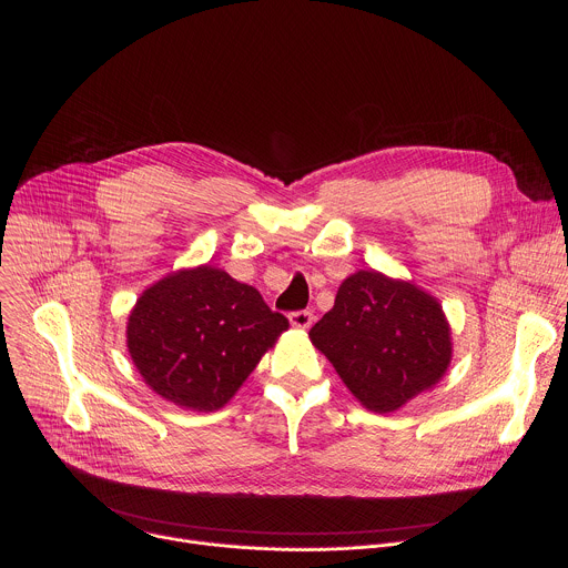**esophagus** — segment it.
Here are the masks:
<instances>
[{"mask_svg":"<svg viewBox=\"0 0 568 568\" xmlns=\"http://www.w3.org/2000/svg\"><path fill=\"white\" fill-rule=\"evenodd\" d=\"M312 312L310 310H296V312H290V323L294 328H310L312 326Z\"/></svg>","mask_w":568,"mask_h":568,"instance_id":"34e87169","label":"esophagus"}]
</instances>
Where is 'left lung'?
I'll return each instance as SVG.
<instances>
[{
	"instance_id": "left-lung-1",
	"label": "left lung",
	"mask_w": 568,
	"mask_h": 568,
	"mask_svg": "<svg viewBox=\"0 0 568 568\" xmlns=\"http://www.w3.org/2000/svg\"><path fill=\"white\" fill-rule=\"evenodd\" d=\"M351 393L375 414L399 409L432 388L452 359L449 326L438 301L379 272L348 276L310 331Z\"/></svg>"
}]
</instances>
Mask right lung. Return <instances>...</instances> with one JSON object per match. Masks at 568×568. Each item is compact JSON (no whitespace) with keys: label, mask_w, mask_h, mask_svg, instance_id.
I'll use <instances>...</instances> for the list:
<instances>
[{"label":"right lung","mask_w":568,"mask_h":568,"mask_svg":"<svg viewBox=\"0 0 568 568\" xmlns=\"http://www.w3.org/2000/svg\"><path fill=\"white\" fill-rule=\"evenodd\" d=\"M287 326L256 287L202 265L141 294L128 321V351L154 393L184 409L215 412Z\"/></svg>","instance_id":"right-lung-1"}]
</instances>
